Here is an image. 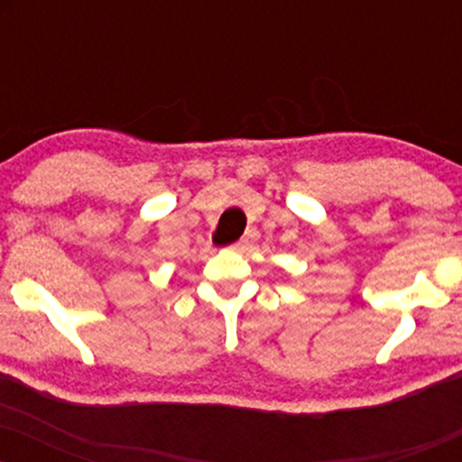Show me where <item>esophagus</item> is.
I'll use <instances>...</instances> for the list:
<instances>
[{
    "mask_svg": "<svg viewBox=\"0 0 462 462\" xmlns=\"http://www.w3.org/2000/svg\"><path fill=\"white\" fill-rule=\"evenodd\" d=\"M252 241H254V235H252V232H249L247 236H243L241 241H236L235 245H232V249H235V252H243V249H247L249 245H252Z\"/></svg>",
    "mask_w": 462,
    "mask_h": 462,
    "instance_id": "obj_1",
    "label": "esophagus"
}]
</instances>
